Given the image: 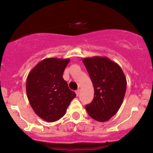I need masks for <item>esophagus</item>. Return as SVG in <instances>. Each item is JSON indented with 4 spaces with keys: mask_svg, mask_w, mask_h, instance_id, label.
Wrapping results in <instances>:
<instances>
[{
    "mask_svg": "<svg viewBox=\"0 0 153 153\" xmlns=\"http://www.w3.org/2000/svg\"><path fill=\"white\" fill-rule=\"evenodd\" d=\"M75 94H76V96H78L79 94H80V90L79 89H78L76 91H75Z\"/></svg>",
    "mask_w": 153,
    "mask_h": 153,
    "instance_id": "1",
    "label": "esophagus"
}]
</instances>
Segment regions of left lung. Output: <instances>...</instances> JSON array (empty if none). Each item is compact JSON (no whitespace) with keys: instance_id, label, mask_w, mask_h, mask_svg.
<instances>
[{"instance_id":"8db88e82","label":"left lung","mask_w":153,"mask_h":153,"mask_svg":"<svg viewBox=\"0 0 153 153\" xmlns=\"http://www.w3.org/2000/svg\"><path fill=\"white\" fill-rule=\"evenodd\" d=\"M94 87V98L85 106L91 118L109 120L120 108L127 88V79L117 63L106 57L82 59Z\"/></svg>"}]
</instances>
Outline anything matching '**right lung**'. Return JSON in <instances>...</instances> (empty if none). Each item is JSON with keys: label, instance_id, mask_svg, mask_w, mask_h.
Masks as SVG:
<instances>
[{"label": "right lung", "instance_id": "1", "mask_svg": "<svg viewBox=\"0 0 153 153\" xmlns=\"http://www.w3.org/2000/svg\"><path fill=\"white\" fill-rule=\"evenodd\" d=\"M70 59L46 58L29 73L26 90L31 108L48 122L59 120L76 94L62 78Z\"/></svg>", "mask_w": 153, "mask_h": 153}]
</instances>
